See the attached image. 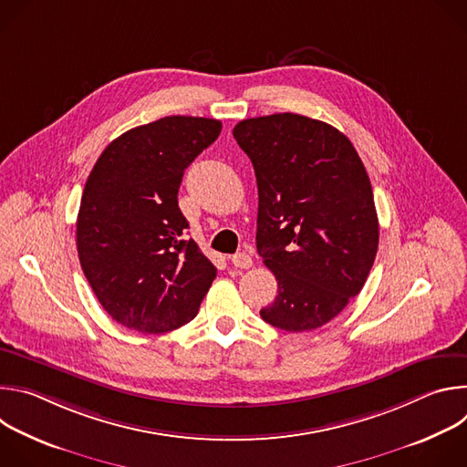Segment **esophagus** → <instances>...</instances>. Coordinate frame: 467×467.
Wrapping results in <instances>:
<instances>
[{
	"label": "esophagus",
	"instance_id": "obj_1",
	"mask_svg": "<svg viewBox=\"0 0 467 467\" xmlns=\"http://www.w3.org/2000/svg\"><path fill=\"white\" fill-rule=\"evenodd\" d=\"M231 262H233L234 268H242V270H247V268H251V265H253V258H251V254L245 253V251H240V253L233 254V256H231Z\"/></svg>",
	"mask_w": 467,
	"mask_h": 467
}]
</instances>
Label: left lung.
<instances>
[{
    "instance_id": "obj_1",
    "label": "left lung",
    "mask_w": 467,
    "mask_h": 467,
    "mask_svg": "<svg viewBox=\"0 0 467 467\" xmlns=\"http://www.w3.org/2000/svg\"><path fill=\"white\" fill-rule=\"evenodd\" d=\"M233 135L254 168L256 249L277 279L260 316L286 332L314 330L360 294L377 254L366 168L344 132L301 114L242 119Z\"/></svg>"
}]
</instances>
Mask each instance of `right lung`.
<instances>
[{"instance_id": "add662e5", "label": "right lung", "mask_w": 467, "mask_h": 467, "mask_svg": "<svg viewBox=\"0 0 467 467\" xmlns=\"http://www.w3.org/2000/svg\"><path fill=\"white\" fill-rule=\"evenodd\" d=\"M222 130L220 119L166 116L123 132L94 164L78 214V253L98 301L119 325L161 335L192 321L216 279L184 233V170Z\"/></svg>"}]
</instances>
